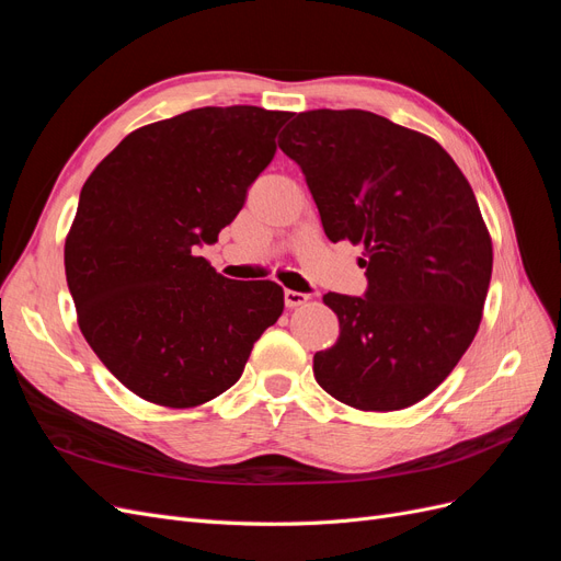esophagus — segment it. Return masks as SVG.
<instances>
[{"label":"esophagus","instance_id":"obj_1","mask_svg":"<svg viewBox=\"0 0 561 561\" xmlns=\"http://www.w3.org/2000/svg\"><path fill=\"white\" fill-rule=\"evenodd\" d=\"M307 299H309V295L295 293V290H285V307H287V309L301 307V304H307Z\"/></svg>","mask_w":561,"mask_h":561}]
</instances>
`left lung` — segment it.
<instances>
[{
  "label": "left lung",
  "mask_w": 561,
  "mask_h": 561,
  "mask_svg": "<svg viewBox=\"0 0 561 561\" xmlns=\"http://www.w3.org/2000/svg\"><path fill=\"white\" fill-rule=\"evenodd\" d=\"M328 239L365 248L367 293H328L339 339L316 381L363 412L431 396L478 334L491 236L461 168L428 135L365 110L301 112L280 133Z\"/></svg>",
  "instance_id": "obj_1"
}]
</instances>
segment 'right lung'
Segmentation results:
<instances>
[{
    "label": "right lung",
    "mask_w": 561,
    "mask_h": 561,
    "mask_svg": "<svg viewBox=\"0 0 561 561\" xmlns=\"http://www.w3.org/2000/svg\"><path fill=\"white\" fill-rule=\"evenodd\" d=\"M290 116L233 105L163 118L83 182L67 287L89 346L142 400L186 410L222 396L280 318L278 283L219 276L196 245L233 222Z\"/></svg>",
    "instance_id": "obj_1"
}]
</instances>
